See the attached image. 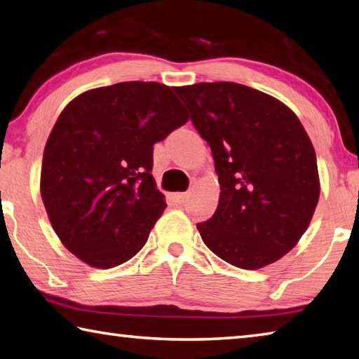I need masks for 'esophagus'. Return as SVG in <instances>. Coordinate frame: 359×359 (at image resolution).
<instances>
[{
  "label": "esophagus",
  "mask_w": 359,
  "mask_h": 359,
  "mask_svg": "<svg viewBox=\"0 0 359 359\" xmlns=\"http://www.w3.org/2000/svg\"><path fill=\"white\" fill-rule=\"evenodd\" d=\"M172 201L175 202V204H185V202L188 201V198H190V194H188V193H174L172 194Z\"/></svg>",
  "instance_id": "esophagus-1"
}]
</instances>
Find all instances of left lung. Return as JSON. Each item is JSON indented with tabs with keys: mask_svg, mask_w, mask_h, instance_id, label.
Instances as JSON below:
<instances>
[{
	"mask_svg": "<svg viewBox=\"0 0 359 359\" xmlns=\"http://www.w3.org/2000/svg\"><path fill=\"white\" fill-rule=\"evenodd\" d=\"M212 149L219 201L198 224L231 265L257 270L285 256L309 227L320 196L314 146L292 109L238 83L175 88Z\"/></svg>",
	"mask_w": 359,
	"mask_h": 359,
	"instance_id": "8db88e82",
	"label": "left lung"
}]
</instances>
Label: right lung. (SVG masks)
Segmentation results:
<instances>
[{
  "label": "right lung",
  "mask_w": 359,
  "mask_h": 359,
  "mask_svg": "<svg viewBox=\"0 0 359 359\" xmlns=\"http://www.w3.org/2000/svg\"><path fill=\"white\" fill-rule=\"evenodd\" d=\"M188 122L166 84L126 81L75 97L43 151L41 194L56 236L81 262L132 259L166 208L152 172L154 144Z\"/></svg>",
  "instance_id": "right-lung-1"
}]
</instances>
